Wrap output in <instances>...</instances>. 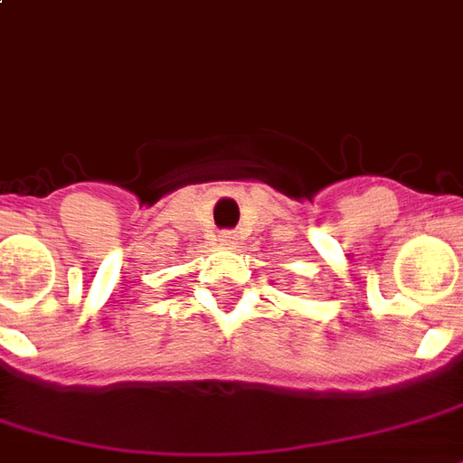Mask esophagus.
<instances>
[{
  "label": "esophagus",
  "mask_w": 463,
  "mask_h": 463,
  "mask_svg": "<svg viewBox=\"0 0 463 463\" xmlns=\"http://www.w3.org/2000/svg\"><path fill=\"white\" fill-rule=\"evenodd\" d=\"M218 242H221V245H232V235L231 232H221V235H218Z\"/></svg>",
  "instance_id": "1"
}]
</instances>
